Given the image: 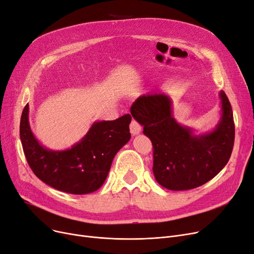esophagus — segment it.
<instances>
[{"mask_svg": "<svg viewBox=\"0 0 254 254\" xmlns=\"http://www.w3.org/2000/svg\"><path fill=\"white\" fill-rule=\"evenodd\" d=\"M141 128H142V127L137 123L136 120H131V123H130V125H129V129H130V134L133 135V136H136V135H138L140 131H141Z\"/></svg>", "mask_w": 254, "mask_h": 254, "instance_id": "esophagus-1", "label": "esophagus"}]
</instances>
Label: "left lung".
<instances>
[{
    "label": "left lung",
    "instance_id": "1",
    "mask_svg": "<svg viewBox=\"0 0 254 254\" xmlns=\"http://www.w3.org/2000/svg\"><path fill=\"white\" fill-rule=\"evenodd\" d=\"M221 118L208 133L195 135L172 115V102L165 93L139 96L130 113L143 126L153 147L154 179L164 188L184 191L211 181L227 164L235 142V124L224 91L219 93Z\"/></svg>",
    "mask_w": 254,
    "mask_h": 254
}]
</instances>
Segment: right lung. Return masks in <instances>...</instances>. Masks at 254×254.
I'll return each instance as SVG.
<instances>
[{"label":"right lung","mask_w":254,"mask_h":254,"mask_svg":"<svg viewBox=\"0 0 254 254\" xmlns=\"http://www.w3.org/2000/svg\"><path fill=\"white\" fill-rule=\"evenodd\" d=\"M129 114L111 121H95L71 148L52 150L31 130L29 105L21 113L19 136L32 171L43 183L62 192L88 194L105 183L115 154L130 139Z\"/></svg>","instance_id":"obj_1"}]
</instances>
